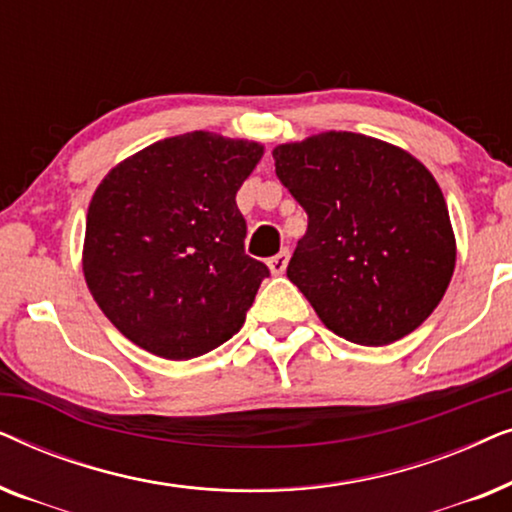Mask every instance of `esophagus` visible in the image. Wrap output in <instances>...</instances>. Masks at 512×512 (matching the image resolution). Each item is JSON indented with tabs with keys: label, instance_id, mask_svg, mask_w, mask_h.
Returning <instances> with one entry per match:
<instances>
[{
	"label": "esophagus",
	"instance_id": "34e87169",
	"mask_svg": "<svg viewBox=\"0 0 512 512\" xmlns=\"http://www.w3.org/2000/svg\"><path fill=\"white\" fill-rule=\"evenodd\" d=\"M289 256H291L289 249H282L277 256L270 258L268 265H270L272 275H282V272L286 270V265H289Z\"/></svg>",
	"mask_w": 512,
	"mask_h": 512
}]
</instances>
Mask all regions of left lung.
Wrapping results in <instances>:
<instances>
[{
	"label": "left lung",
	"mask_w": 512,
	"mask_h": 512,
	"mask_svg": "<svg viewBox=\"0 0 512 512\" xmlns=\"http://www.w3.org/2000/svg\"><path fill=\"white\" fill-rule=\"evenodd\" d=\"M272 158L307 214L286 275L326 328L380 347L422 326L457 261L431 172L410 153L354 132L277 146Z\"/></svg>",
	"instance_id": "left-lung-1"
}]
</instances>
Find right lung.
Listing matches in <instances>:
<instances>
[{
    "label": "right lung",
    "mask_w": 512,
    "mask_h": 512,
    "mask_svg": "<svg viewBox=\"0 0 512 512\" xmlns=\"http://www.w3.org/2000/svg\"><path fill=\"white\" fill-rule=\"evenodd\" d=\"M263 146L188 132L114 167L93 195L83 275L125 338L172 361L240 333L268 265L247 256L235 205Z\"/></svg>",
    "instance_id": "obj_1"
}]
</instances>
